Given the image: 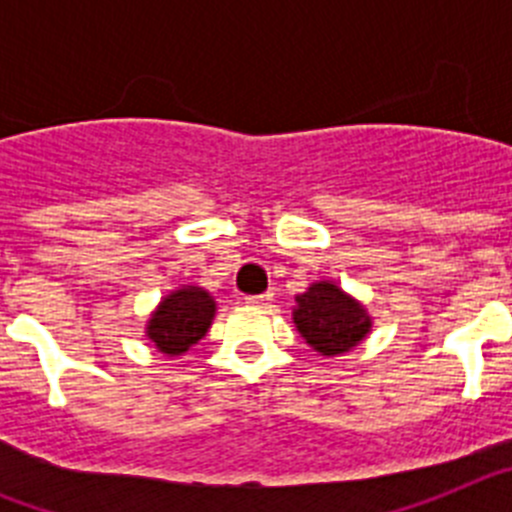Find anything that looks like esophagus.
Returning a JSON list of instances; mask_svg holds the SVG:
<instances>
[{"mask_svg": "<svg viewBox=\"0 0 512 512\" xmlns=\"http://www.w3.org/2000/svg\"><path fill=\"white\" fill-rule=\"evenodd\" d=\"M271 300H274V295H271V292H266V295L246 297L248 305H253V307H271Z\"/></svg>", "mask_w": 512, "mask_h": 512, "instance_id": "1", "label": "esophagus"}]
</instances>
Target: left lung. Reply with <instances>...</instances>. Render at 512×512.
<instances>
[{"mask_svg":"<svg viewBox=\"0 0 512 512\" xmlns=\"http://www.w3.org/2000/svg\"><path fill=\"white\" fill-rule=\"evenodd\" d=\"M295 302V328L320 356L348 354L372 330V315L366 307L330 279L312 282Z\"/></svg>","mask_w":512,"mask_h":512,"instance_id":"obj_1","label":"left lung"}]
</instances>
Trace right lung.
Masks as SVG:
<instances>
[{"label":"right lung","instance_id":"obj_1","mask_svg":"<svg viewBox=\"0 0 512 512\" xmlns=\"http://www.w3.org/2000/svg\"><path fill=\"white\" fill-rule=\"evenodd\" d=\"M215 297L205 287L182 284L156 305L146 323V338L164 356L187 354L215 320Z\"/></svg>","mask_w":512,"mask_h":512}]
</instances>
